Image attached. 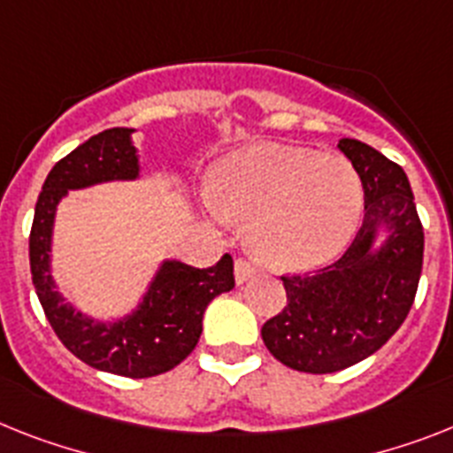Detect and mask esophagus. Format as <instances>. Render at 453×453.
Here are the masks:
<instances>
[{"mask_svg": "<svg viewBox=\"0 0 453 453\" xmlns=\"http://www.w3.org/2000/svg\"><path fill=\"white\" fill-rule=\"evenodd\" d=\"M256 276V265L250 260H246V257H237L234 260V279H237V283H246V280H250Z\"/></svg>", "mask_w": 453, "mask_h": 453, "instance_id": "1", "label": "esophagus"}]
</instances>
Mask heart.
<instances>
[{
	"mask_svg": "<svg viewBox=\"0 0 453 453\" xmlns=\"http://www.w3.org/2000/svg\"><path fill=\"white\" fill-rule=\"evenodd\" d=\"M209 207L249 223L250 244L276 269L306 272L341 253L364 209V186L341 156L256 144L220 163Z\"/></svg>",
	"mask_w": 453,
	"mask_h": 453,
	"instance_id": "1",
	"label": "heart"
}]
</instances>
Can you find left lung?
<instances>
[{
  "label": "left lung",
  "mask_w": 453,
  "mask_h": 453,
  "mask_svg": "<svg viewBox=\"0 0 453 453\" xmlns=\"http://www.w3.org/2000/svg\"><path fill=\"white\" fill-rule=\"evenodd\" d=\"M338 150L362 180V227L329 267L283 273L288 303L262 325V341L280 364L315 375L362 362L398 332L424 265V227L401 165L359 140L343 138ZM382 222L390 237L373 251Z\"/></svg>",
  "instance_id": "8db88e82"
}]
</instances>
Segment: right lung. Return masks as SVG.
I'll list each match as a JSON object with an SVG mask.
<instances>
[{"mask_svg":"<svg viewBox=\"0 0 453 453\" xmlns=\"http://www.w3.org/2000/svg\"><path fill=\"white\" fill-rule=\"evenodd\" d=\"M131 128H108L55 163L34 209L29 267L45 318L80 362L124 378H154L173 371L191 355L203 334L207 303L234 288L230 253L207 269L165 262L140 309L115 325H98L82 318L64 302L52 285L48 256L57 203L68 188L138 177V156L131 144Z\"/></svg>","mask_w":453,"mask_h":453,"instance_id":"obj_1","label":"right lung"}]
</instances>
